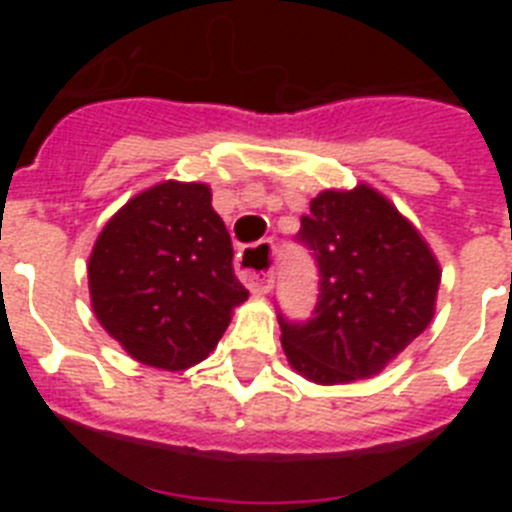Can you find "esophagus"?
I'll return each instance as SVG.
<instances>
[{
	"mask_svg": "<svg viewBox=\"0 0 512 512\" xmlns=\"http://www.w3.org/2000/svg\"><path fill=\"white\" fill-rule=\"evenodd\" d=\"M238 277L248 284L251 292L266 295L274 284V243L259 241L238 253Z\"/></svg>",
	"mask_w": 512,
	"mask_h": 512,
	"instance_id": "1",
	"label": "esophagus"
}]
</instances>
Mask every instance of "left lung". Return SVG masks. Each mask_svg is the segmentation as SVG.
I'll return each mask as SVG.
<instances>
[{
  "label": "left lung",
  "instance_id": "8db88e82",
  "mask_svg": "<svg viewBox=\"0 0 512 512\" xmlns=\"http://www.w3.org/2000/svg\"><path fill=\"white\" fill-rule=\"evenodd\" d=\"M300 223L297 241L315 256L320 295L305 323L279 315L289 366L315 384L374 377L433 320L436 256L369 184L325 189Z\"/></svg>",
  "mask_w": 512,
  "mask_h": 512
}]
</instances>
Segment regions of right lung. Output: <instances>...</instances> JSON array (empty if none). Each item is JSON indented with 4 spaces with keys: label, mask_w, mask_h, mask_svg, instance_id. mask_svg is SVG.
Segmentation results:
<instances>
[{
    "label": "right lung",
    "mask_w": 512,
    "mask_h": 512,
    "mask_svg": "<svg viewBox=\"0 0 512 512\" xmlns=\"http://www.w3.org/2000/svg\"><path fill=\"white\" fill-rule=\"evenodd\" d=\"M89 295L102 328L135 361L182 372L210 356L233 307V243L200 182H161L110 217L89 256Z\"/></svg>",
    "instance_id": "1"
}]
</instances>
